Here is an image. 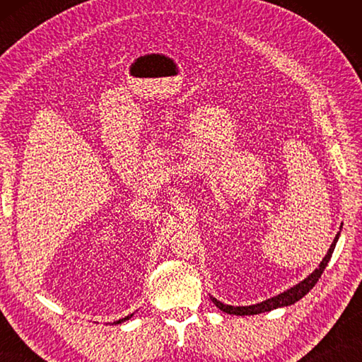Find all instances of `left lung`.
I'll return each mask as SVG.
<instances>
[{
  "label": "left lung",
  "mask_w": 362,
  "mask_h": 362,
  "mask_svg": "<svg viewBox=\"0 0 362 362\" xmlns=\"http://www.w3.org/2000/svg\"><path fill=\"white\" fill-rule=\"evenodd\" d=\"M342 228V226H341ZM337 238H339V232H337L336 238L333 244L329 245V250L327 252L325 258L322 259V263L319 264V267L314 271L308 279H305L303 281H300L298 284H296L294 288H291L288 291L281 292V294L275 296L272 298H267L264 302L257 303V305H250V306H230L226 303H221L219 300H216L214 297H210L211 302L218 306L221 311H224L227 314H236V316H253V314H261V313H266V311H272L275 308H281V306H289V305H294L296 302H298L300 298L305 297L308 292L314 288V284H316L320 279V275L324 274L325 267L328 264L329 258L333 255V250L336 247V243H337Z\"/></svg>",
  "instance_id": "obj_1"
}]
</instances>
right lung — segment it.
<instances>
[{"label":"right lung","instance_id":"right-lung-1","mask_svg":"<svg viewBox=\"0 0 362 362\" xmlns=\"http://www.w3.org/2000/svg\"><path fill=\"white\" fill-rule=\"evenodd\" d=\"M134 316V314H129V316H126V317H122V319H119V320H117V322H113V324L115 325H117V324H121V322H124V320H129L130 317H132Z\"/></svg>","mask_w":362,"mask_h":362}]
</instances>
